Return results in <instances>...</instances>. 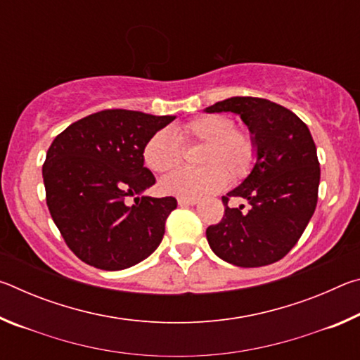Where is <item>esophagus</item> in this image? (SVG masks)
Returning a JSON list of instances; mask_svg holds the SVG:
<instances>
[{
	"mask_svg": "<svg viewBox=\"0 0 360 360\" xmlns=\"http://www.w3.org/2000/svg\"><path fill=\"white\" fill-rule=\"evenodd\" d=\"M178 203H179L181 206L197 205V203H198V198H197V197H179V198H178Z\"/></svg>",
	"mask_w": 360,
	"mask_h": 360,
	"instance_id": "1",
	"label": "esophagus"
}]
</instances>
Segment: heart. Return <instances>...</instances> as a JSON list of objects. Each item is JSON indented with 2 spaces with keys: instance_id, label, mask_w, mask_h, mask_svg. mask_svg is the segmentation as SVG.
Returning <instances> with one entry per match:
<instances>
[{
  "instance_id": "1",
  "label": "heart",
  "mask_w": 360,
  "mask_h": 360,
  "mask_svg": "<svg viewBox=\"0 0 360 360\" xmlns=\"http://www.w3.org/2000/svg\"><path fill=\"white\" fill-rule=\"evenodd\" d=\"M184 143H205L200 157L203 168H184L162 179L165 193L200 197L221 191L229 179L246 178L257 162V141L251 131L236 129L235 120L225 114L198 115L181 127ZM146 167L154 173H169L184 158L181 144L169 129L157 130L143 148Z\"/></svg>"
}]
</instances>
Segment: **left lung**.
<instances>
[{
    "label": "left lung",
    "instance_id": "8db88e82",
    "mask_svg": "<svg viewBox=\"0 0 360 360\" xmlns=\"http://www.w3.org/2000/svg\"><path fill=\"white\" fill-rule=\"evenodd\" d=\"M240 114L257 141V162L241 184L222 197L221 222L206 229L212 251L236 266L255 268L281 260L300 240L318 203L321 168L307 124L270 100L231 96L206 112ZM245 198L248 212L230 209Z\"/></svg>",
    "mask_w": 360,
    "mask_h": 360
}]
</instances>
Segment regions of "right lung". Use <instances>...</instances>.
<instances>
[{"label": "right lung", "mask_w": 360, "mask_h": 360, "mask_svg": "<svg viewBox=\"0 0 360 360\" xmlns=\"http://www.w3.org/2000/svg\"><path fill=\"white\" fill-rule=\"evenodd\" d=\"M174 120L129 109H105L53 139L42 165L46 202L68 248L87 265L115 271L139 264L165 233L174 197H138L155 184L144 167L150 135ZM136 197L129 207L124 200Z\"/></svg>", "instance_id": "1"}]
</instances>
